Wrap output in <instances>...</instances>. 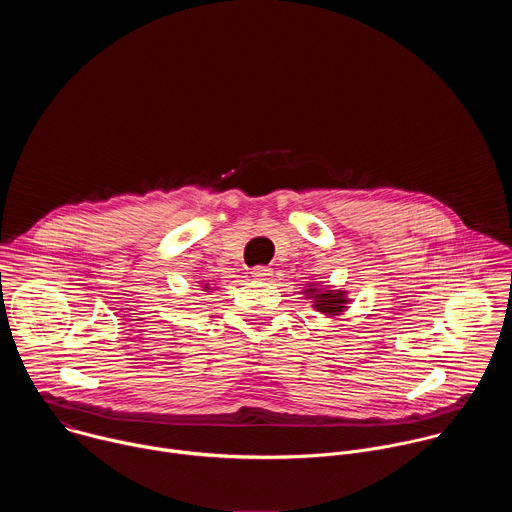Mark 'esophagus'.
Masks as SVG:
<instances>
[{
  "instance_id": "esophagus-1",
  "label": "esophagus",
  "mask_w": 512,
  "mask_h": 512,
  "mask_svg": "<svg viewBox=\"0 0 512 512\" xmlns=\"http://www.w3.org/2000/svg\"><path fill=\"white\" fill-rule=\"evenodd\" d=\"M251 275H253L255 279H269V277H271V269L265 267V265H257V267H253Z\"/></svg>"
}]
</instances>
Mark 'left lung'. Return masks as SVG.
I'll return each mask as SVG.
<instances>
[{
    "label": "left lung",
    "instance_id": "1",
    "mask_svg": "<svg viewBox=\"0 0 512 512\" xmlns=\"http://www.w3.org/2000/svg\"><path fill=\"white\" fill-rule=\"evenodd\" d=\"M308 296L310 298H314V308L318 310V312H324V314H328V316H336V314H340L346 306V296H344V291H334V289H330V291H320V294H316V289H308Z\"/></svg>",
    "mask_w": 512,
    "mask_h": 512
}]
</instances>
